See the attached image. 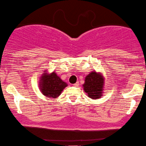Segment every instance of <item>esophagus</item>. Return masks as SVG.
Instances as JSON below:
<instances>
[{
	"mask_svg": "<svg viewBox=\"0 0 146 146\" xmlns=\"http://www.w3.org/2000/svg\"><path fill=\"white\" fill-rule=\"evenodd\" d=\"M78 85H79V83H78V82H76V83H74V84L73 86H75V87H78Z\"/></svg>",
	"mask_w": 146,
	"mask_h": 146,
	"instance_id": "1",
	"label": "esophagus"
}]
</instances>
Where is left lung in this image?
<instances>
[{
  "instance_id": "1",
  "label": "left lung",
  "mask_w": 146,
  "mask_h": 146,
  "mask_svg": "<svg viewBox=\"0 0 146 146\" xmlns=\"http://www.w3.org/2000/svg\"><path fill=\"white\" fill-rule=\"evenodd\" d=\"M104 86V78L102 74L92 72L86 76L83 87L84 92L90 98L98 99L103 96Z\"/></svg>"
}]
</instances>
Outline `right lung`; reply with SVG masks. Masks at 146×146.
Here are the masks:
<instances>
[{"instance_id":"right-lung-1","label":"right lung","mask_w":146,"mask_h":146,"mask_svg":"<svg viewBox=\"0 0 146 146\" xmlns=\"http://www.w3.org/2000/svg\"><path fill=\"white\" fill-rule=\"evenodd\" d=\"M68 84L61 80L54 72L47 74L44 72L40 78L39 88L42 94L49 98L58 97Z\"/></svg>"}]
</instances>
